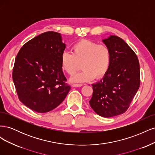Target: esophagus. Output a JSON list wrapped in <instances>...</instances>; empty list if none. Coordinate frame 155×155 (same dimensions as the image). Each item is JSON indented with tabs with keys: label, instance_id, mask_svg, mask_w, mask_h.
<instances>
[{
	"label": "esophagus",
	"instance_id": "esophagus-1",
	"mask_svg": "<svg viewBox=\"0 0 155 155\" xmlns=\"http://www.w3.org/2000/svg\"><path fill=\"white\" fill-rule=\"evenodd\" d=\"M82 85H83L82 84H72V87H80Z\"/></svg>",
	"mask_w": 155,
	"mask_h": 155
}]
</instances>
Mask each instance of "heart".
Wrapping results in <instances>:
<instances>
[{"label": "heart", "instance_id": "b5f03b06", "mask_svg": "<svg viewBox=\"0 0 155 155\" xmlns=\"http://www.w3.org/2000/svg\"><path fill=\"white\" fill-rule=\"evenodd\" d=\"M111 63V52L107 46L98 45L89 40H81L72 46V54L64 51L61 56V66L64 71L72 76L80 68V72L72 77L73 82H85L94 78L104 77Z\"/></svg>", "mask_w": 155, "mask_h": 155}]
</instances>
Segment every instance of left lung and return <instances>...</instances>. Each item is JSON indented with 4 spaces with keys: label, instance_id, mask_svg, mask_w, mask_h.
I'll return each mask as SVG.
<instances>
[{
    "label": "left lung",
    "instance_id": "8db88e82",
    "mask_svg": "<svg viewBox=\"0 0 155 155\" xmlns=\"http://www.w3.org/2000/svg\"><path fill=\"white\" fill-rule=\"evenodd\" d=\"M102 41L110 50V66L103 79L92 85L89 103L96 114L110 118L128 109L140 87V64L134 51L120 37L110 35Z\"/></svg>",
    "mask_w": 155,
    "mask_h": 155
}]
</instances>
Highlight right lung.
<instances>
[{
    "mask_svg": "<svg viewBox=\"0 0 155 155\" xmlns=\"http://www.w3.org/2000/svg\"><path fill=\"white\" fill-rule=\"evenodd\" d=\"M66 45L59 33L46 31L28 41L15 58L12 78L19 100L39 113L54 109L70 90L61 66Z\"/></svg>",
    "mask_w": 155,
    "mask_h": 155,
    "instance_id": "add662e5",
    "label": "right lung"
}]
</instances>
